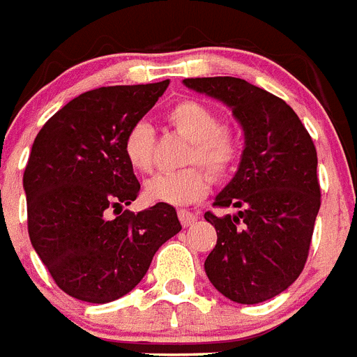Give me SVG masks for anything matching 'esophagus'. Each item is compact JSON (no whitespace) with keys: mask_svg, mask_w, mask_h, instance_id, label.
Wrapping results in <instances>:
<instances>
[{"mask_svg":"<svg viewBox=\"0 0 357 357\" xmlns=\"http://www.w3.org/2000/svg\"><path fill=\"white\" fill-rule=\"evenodd\" d=\"M178 217H179V221H181L183 226H190L197 221L196 213L188 212V210H179Z\"/></svg>","mask_w":357,"mask_h":357,"instance_id":"34e87169","label":"esophagus"}]
</instances>
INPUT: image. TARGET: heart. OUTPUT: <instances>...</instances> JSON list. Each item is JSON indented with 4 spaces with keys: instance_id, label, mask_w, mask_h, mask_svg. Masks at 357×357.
I'll list each match as a JSON object with an SVG mask.
<instances>
[{
    "instance_id": "1",
    "label": "heart",
    "mask_w": 357,
    "mask_h": 357,
    "mask_svg": "<svg viewBox=\"0 0 357 357\" xmlns=\"http://www.w3.org/2000/svg\"><path fill=\"white\" fill-rule=\"evenodd\" d=\"M169 126L192 142L188 163L208 167L215 176H225L241 154V140L231 127L219 126L217 114L197 100L176 102L165 114ZM123 156L136 172H149L154 161V131L145 122H138L123 138ZM212 178L201 167L160 172L145 181V197L153 203L174 206L196 203L210 190Z\"/></svg>"
}]
</instances>
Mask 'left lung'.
Segmentation results:
<instances>
[{
	"mask_svg": "<svg viewBox=\"0 0 357 357\" xmlns=\"http://www.w3.org/2000/svg\"><path fill=\"white\" fill-rule=\"evenodd\" d=\"M183 84L228 105L244 132L237 172L213 201L235 213H204L217 231L206 277L231 302H266L286 291L307 260L320 210L314 144L286 102L246 80L203 77Z\"/></svg>",
	"mask_w": 357,
	"mask_h": 357,
	"instance_id": "1",
	"label": "left lung"
}]
</instances>
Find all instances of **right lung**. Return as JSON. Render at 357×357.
<instances>
[{
    "mask_svg": "<svg viewBox=\"0 0 357 357\" xmlns=\"http://www.w3.org/2000/svg\"><path fill=\"white\" fill-rule=\"evenodd\" d=\"M169 86H107L68 102L43 126L23 174L29 235L64 293L107 303L135 289L154 253L179 230L174 206L122 210L140 183L123 138ZM109 211H119L109 218Z\"/></svg>",
    "mask_w": 357,
    "mask_h": 357,
    "instance_id": "right-lung-1",
    "label": "right lung"
}]
</instances>
